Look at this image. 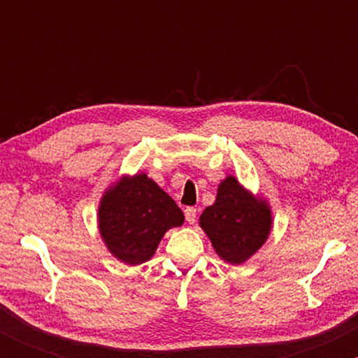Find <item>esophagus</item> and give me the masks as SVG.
Here are the masks:
<instances>
[{
    "label": "esophagus",
    "mask_w": 358,
    "mask_h": 358,
    "mask_svg": "<svg viewBox=\"0 0 358 358\" xmlns=\"http://www.w3.org/2000/svg\"><path fill=\"white\" fill-rule=\"evenodd\" d=\"M185 219H187L188 224H195V222H196V208H193V207L185 208Z\"/></svg>",
    "instance_id": "esophagus-1"
}]
</instances>
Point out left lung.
I'll return each instance as SVG.
<instances>
[{"mask_svg": "<svg viewBox=\"0 0 358 358\" xmlns=\"http://www.w3.org/2000/svg\"><path fill=\"white\" fill-rule=\"evenodd\" d=\"M271 225L268 202L245 190L236 176L220 182L215 203L200 215V227L229 264H242L254 256L268 239Z\"/></svg>", "mask_w": 358, "mask_h": 358, "instance_id": "left-lung-1", "label": "left lung"}]
</instances>
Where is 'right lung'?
<instances>
[{
    "mask_svg": "<svg viewBox=\"0 0 358 358\" xmlns=\"http://www.w3.org/2000/svg\"><path fill=\"white\" fill-rule=\"evenodd\" d=\"M185 217L175 200L146 173L122 176L106 190L99 205V232L109 252L138 266L153 257L159 241Z\"/></svg>",
    "mask_w": 358,
    "mask_h": 358,
    "instance_id": "1",
    "label": "right lung"
}]
</instances>
